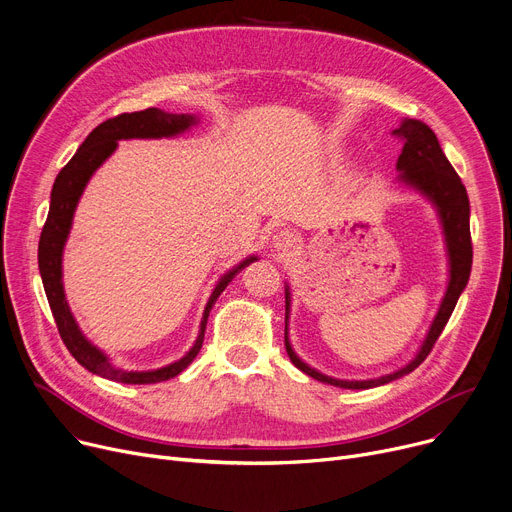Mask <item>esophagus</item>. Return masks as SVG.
I'll return each instance as SVG.
<instances>
[{
	"mask_svg": "<svg viewBox=\"0 0 512 512\" xmlns=\"http://www.w3.org/2000/svg\"><path fill=\"white\" fill-rule=\"evenodd\" d=\"M299 245V238H297V234H294L292 230H278L276 234H274V238H272V247L276 249V251H282V253H288V251H292L294 247Z\"/></svg>",
	"mask_w": 512,
	"mask_h": 512,
	"instance_id": "esophagus-1",
	"label": "esophagus"
}]
</instances>
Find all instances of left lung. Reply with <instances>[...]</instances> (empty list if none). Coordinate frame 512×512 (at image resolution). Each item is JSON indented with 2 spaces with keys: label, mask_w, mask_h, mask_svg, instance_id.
Here are the masks:
<instances>
[{
  "label": "left lung",
  "mask_w": 512,
  "mask_h": 512,
  "mask_svg": "<svg viewBox=\"0 0 512 512\" xmlns=\"http://www.w3.org/2000/svg\"><path fill=\"white\" fill-rule=\"evenodd\" d=\"M394 134L402 139V153L398 155L396 161V170L400 172L398 180L405 182L407 186L415 188L423 197L434 203L442 230H444V240H446V249H448V265H450V278H448V288L442 299V305L429 326V332L419 348V353L415 359L405 365L402 369L382 375V378L375 380H336L330 378V375H324L321 371L309 367L305 361L297 357V353L292 351V344L288 338V311H290V292L286 286V328H284V344H286V353L292 361L294 367H299L303 373H307L309 378L324 382L330 386L338 388H348V390H367L375 386H384L388 382H394L402 375L411 373L417 369L425 357L432 353V348L436 340L440 338L444 326L448 324V319L456 307V301H459L461 292L465 290L471 274V263H473V245H471V230H469V197H467V188L461 182L459 174L454 172L450 166V161L446 159L438 137L434 130L421 120L407 118L402 120V124L394 130Z\"/></svg>",
  "instance_id": "8db88e82"
}]
</instances>
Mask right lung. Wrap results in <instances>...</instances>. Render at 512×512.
Masks as SVG:
<instances>
[{
    "label": "right lung",
    "instance_id": "add662e5",
    "mask_svg": "<svg viewBox=\"0 0 512 512\" xmlns=\"http://www.w3.org/2000/svg\"><path fill=\"white\" fill-rule=\"evenodd\" d=\"M197 122H199L197 116L168 114L164 110H157V107H149V110H143V112L120 114L116 118L105 120L89 134L85 143L78 147L74 157L60 170L56 182H53L47 222H45L41 238H39V272H41L43 288L47 294L53 319H56L58 332H60L66 348L70 351V355L85 369H89L95 375H101V378H105V380H112L118 384H157V382H166L170 378H176V375L191 365L193 359L199 355L201 346H203L207 317H209V311L215 305V301H218L224 288L236 278V274L240 270H245L249 263H253L257 259V257H247L245 261L234 265L230 272H226L220 278V282L215 284L211 297L205 305L199 336H197L191 351H188L182 359H178L166 367H159V369L128 371V369L114 365L110 359H107V355L103 351H99V348L95 344H91L85 338V334L80 332L76 319L68 307L64 284H62V253H64V245H66L70 228H72L74 209L78 205L80 195H83V191H85L87 182L95 174V170L116 151L118 141H122V139L176 137V134L188 130Z\"/></svg>",
    "mask_w": 512,
    "mask_h": 512
}]
</instances>
